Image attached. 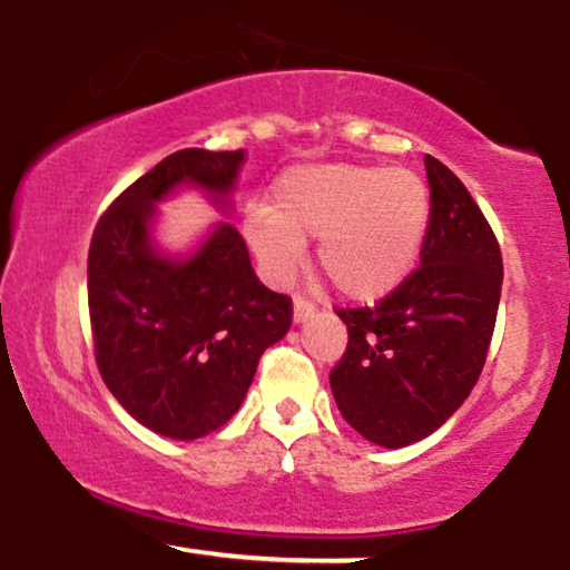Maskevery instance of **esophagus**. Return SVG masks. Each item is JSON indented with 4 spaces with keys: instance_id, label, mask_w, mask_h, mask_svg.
<instances>
[{
    "instance_id": "obj_1",
    "label": "esophagus",
    "mask_w": 570,
    "mask_h": 570,
    "mask_svg": "<svg viewBox=\"0 0 570 570\" xmlns=\"http://www.w3.org/2000/svg\"><path fill=\"white\" fill-rule=\"evenodd\" d=\"M314 314H316V306H314L312 301L301 298V295L293 301V320L295 322H306L308 316H314Z\"/></svg>"
}]
</instances>
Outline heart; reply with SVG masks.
Wrapping results in <instances>:
<instances>
[{"label": "heart", "mask_w": 570, "mask_h": 570, "mask_svg": "<svg viewBox=\"0 0 570 570\" xmlns=\"http://www.w3.org/2000/svg\"><path fill=\"white\" fill-rule=\"evenodd\" d=\"M426 183L403 167L308 165L279 177L272 212L246 217L254 256L275 283H287L316 240V264L353 301H380L411 269L430 230Z\"/></svg>", "instance_id": "b5f03b06"}]
</instances>
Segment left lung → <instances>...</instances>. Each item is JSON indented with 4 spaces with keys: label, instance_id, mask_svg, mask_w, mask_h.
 Returning <instances> with one entry per match:
<instances>
[{
    "label": "left lung",
    "instance_id": "left-lung-1",
    "mask_svg": "<svg viewBox=\"0 0 570 570\" xmlns=\"http://www.w3.org/2000/svg\"><path fill=\"white\" fill-rule=\"evenodd\" d=\"M432 217L421 264L374 306L337 308L348 327L330 387L361 438L403 448L440 430L482 374L502 287L490 222L458 177L426 154Z\"/></svg>",
    "mask_w": 570,
    "mask_h": 570
}]
</instances>
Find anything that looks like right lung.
Returning a JSON list of instances; mask_svg holds the SVG:
<instances>
[{"instance_id": "right-lung-1", "label": "right lung", "mask_w": 570, "mask_h": 570, "mask_svg": "<svg viewBox=\"0 0 570 570\" xmlns=\"http://www.w3.org/2000/svg\"><path fill=\"white\" fill-rule=\"evenodd\" d=\"M240 161V149L169 154L109 204L88 248V314L101 380L132 419L173 440L227 424L262 353L293 322V301L262 285L246 240L227 222L188 262L151 248L154 202L180 183L227 194Z\"/></svg>"}]
</instances>
